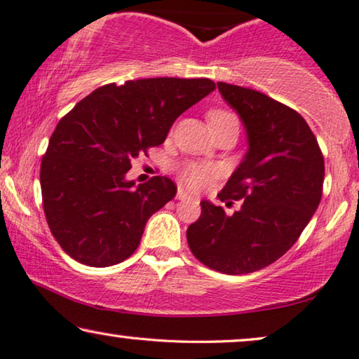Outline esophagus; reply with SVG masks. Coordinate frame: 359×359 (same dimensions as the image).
<instances>
[{
	"label": "esophagus",
	"mask_w": 359,
	"mask_h": 359,
	"mask_svg": "<svg viewBox=\"0 0 359 359\" xmlns=\"http://www.w3.org/2000/svg\"><path fill=\"white\" fill-rule=\"evenodd\" d=\"M177 198L184 201V200H191V198H194V196H191L189 191H185L184 189H179L177 190Z\"/></svg>",
	"instance_id": "esophagus-1"
}]
</instances>
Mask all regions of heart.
<instances>
[{
    "label": "heart",
    "mask_w": 359,
    "mask_h": 359,
    "mask_svg": "<svg viewBox=\"0 0 359 359\" xmlns=\"http://www.w3.org/2000/svg\"><path fill=\"white\" fill-rule=\"evenodd\" d=\"M228 118H236L234 115L228 112V110L216 109V110H211L208 114L210 125L223 122V120H228ZM215 174H216V169L213 165L196 164V163H189L182 165L179 172L180 180L184 182L187 187H190V189H203V187L208 185L210 180L215 177Z\"/></svg>",
    "instance_id": "b5f03b06"
}]
</instances>
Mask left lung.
<instances>
[{
	"label": "left lung",
	"instance_id": "8db88e82",
	"mask_svg": "<svg viewBox=\"0 0 359 359\" xmlns=\"http://www.w3.org/2000/svg\"><path fill=\"white\" fill-rule=\"evenodd\" d=\"M226 104L239 115L247 151L218 198L201 201V215L187 229L190 250L221 273L265 269L297 241L320 203L324 156L309 125L296 110L259 90L218 83Z\"/></svg>",
	"mask_w": 359,
	"mask_h": 359
}]
</instances>
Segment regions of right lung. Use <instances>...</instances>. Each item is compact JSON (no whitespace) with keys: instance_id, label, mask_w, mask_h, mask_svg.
<instances>
[{"instance_id":"obj_1","label":"right lung","mask_w":359,"mask_h":359,"mask_svg":"<svg viewBox=\"0 0 359 359\" xmlns=\"http://www.w3.org/2000/svg\"><path fill=\"white\" fill-rule=\"evenodd\" d=\"M216 89L211 79L148 78L105 84L60 120L40 165L43 211L79 264H120L177 194L168 177L135 185L131 161L164 143L175 118Z\"/></svg>"}]
</instances>
